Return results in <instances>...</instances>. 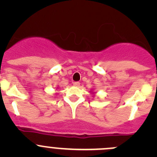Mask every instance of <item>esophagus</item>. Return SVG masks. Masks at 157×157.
<instances>
[{
	"mask_svg": "<svg viewBox=\"0 0 157 157\" xmlns=\"http://www.w3.org/2000/svg\"><path fill=\"white\" fill-rule=\"evenodd\" d=\"M80 85V83H79V82H74V86H76V87H79Z\"/></svg>",
	"mask_w": 157,
	"mask_h": 157,
	"instance_id": "obj_1",
	"label": "esophagus"
}]
</instances>
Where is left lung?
I'll return each instance as SVG.
<instances>
[{"mask_svg":"<svg viewBox=\"0 0 157 157\" xmlns=\"http://www.w3.org/2000/svg\"><path fill=\"white\" fill-rule=\"evenodd\" d=\"M90 93H91V94H93V93H95L94 92H93V91H92V90H91V91H90Z\"/></svg>","mask_w":157,"mask_h":157,"instance_id":"obj_1","label":"left lung"}]
</instances>
